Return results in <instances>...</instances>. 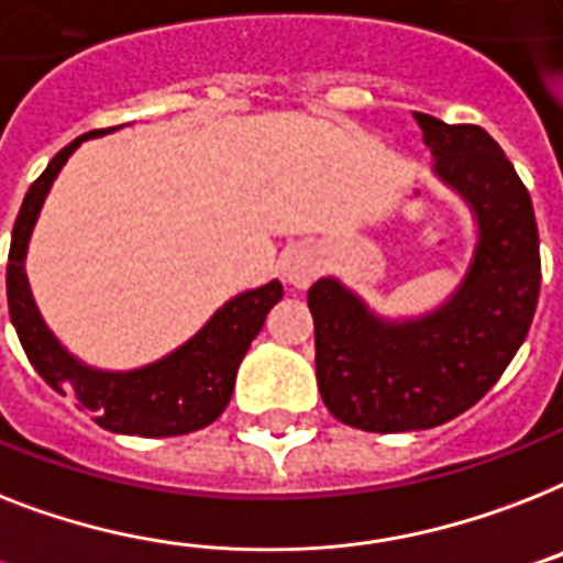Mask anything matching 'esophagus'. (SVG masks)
Instances as JSON below:
<instances>
[{"instance_id": "obj_1", "label": "esophagus", "mask_w": 563, "mask_h": 563, "mask_svg": "<svg viewBox=\"0 0 563 563\" xmlns=\"http://www.w3.org/2000/svg\"><path fill=\"white\" fill-rule=\"evenodd\" d=\"M318 268H321V257H318V251L309 249V245H291V249L280 257L283 280L289 283V286H295V289H306V286L314 280Z\"/></svg>"}]
</instances>
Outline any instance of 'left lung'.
I'll return each mask as SVG.
<instances>
[{
  "label": "left lung",
  "instance_id": "left-lung-1",
  "mask_svg": "<svg viewBox=\"0 0 563 563\" xmlns=\"http://www.w3.org/2000/svg\"><path fill=\"white\" fill-rule=\"evenodd\" d=\"M431 173L474 217L463 280L431 312L385 318L338 277L309 289L329 413L373 433L424 431L477 405L523 344L541 289L532 199L483 126L413 112Z\"/></svg>",
  "mask_w": 563,
  "mask_h": 563
}]
</instances>
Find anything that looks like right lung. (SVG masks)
<instances>
[{"mask_svg":"<svg viewBox=\"0 0 563 563\" xmlns=\"http://www.w3.org/2000/svg\"><path fill=\"white\" fill-rule=\"evenodd\" d=\"M115 130L121 126L86 132L75 139L54 155L43 176L29 187L11 234L8 309L22 350L36 373L63 396L71 393L80 401V408L95 416L100 428L112 433H135V437H178V433L199 431L228 408L236 369L249 353L251 341L260 335L272 306L283 297V286L280 280H272L231 297L210 314L208 323L194 338H187L173 353L144 367L100 369L68 353L40 314L25 274V257H29L36 217L68 155L84 141L100 139Z\"/></svg>","mask_w":563,"mask_h":563,"instance_id":"1","label":"right lung"}]
</instances>
